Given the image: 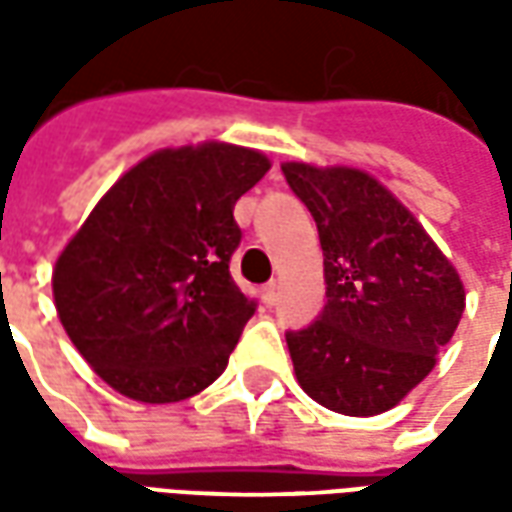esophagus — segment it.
Instances as JSON below:
<instances>
[{"label": "esophagus", "instance_id": "esophagus-1", "mask_svg": "<svg viewBox=\"0 0 512 512\" xmlns=\"http://www.w3.org/2000/svg\"><path fill=\"white\" fill-rule=\"evenodd\" d=\"M262 300H264V306H275V300H278V284H275V281H270V284L264 286Z\"/></svg>", "mask_w": 512, "mask_h": 512}]
</instances>
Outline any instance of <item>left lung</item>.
Masks as SVG:
<instances>
[{"instance_id":"8db88e82","label":"left lung","mask_w":512,"mask_h":512,"mask_svg":"<svg viewBox=\"0 0 512 512\" xmlns=\"http://www.w3.org/2000/svg\"><path fill=\"white\" fill-rule=\"evenodd\" d=\"M317 223L320 317L286 331L297 383L344 416H375L419 386L452 339L466 292L449 259L380 181L355 168L281 165Z\"/></svg>"}]
</instances>
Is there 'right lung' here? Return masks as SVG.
Masks as SVG:
<instances>
[{
  "instance_id": "1",
  "label": "right lung",
  "mask_w": 512,
  "mask_h": 512,
  "mask_svg": "<svg viewBox=\"0 0 512 512\" xmlns=\"http://www.w3.org/2000/svg\"><path fill=\"white\" fill-rule=\"evenodd\" d=\"M267 170L250 148H165L123 173L65 245L54 306L112 389L162 405L223 375L256 311L228 273L234 204Z\"/></svg>"
}]
</instances>
